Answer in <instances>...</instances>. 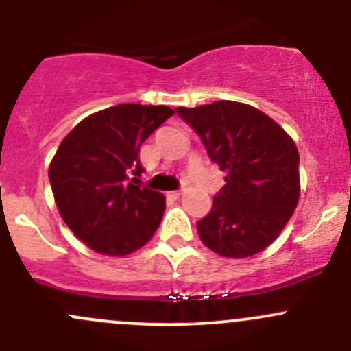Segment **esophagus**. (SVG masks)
<instances>
[{
    "mask_svg": "<svg viewBox=\"0 0 351 351\" xmlns=\"http://www.w3.org/2000/svg\"><path fill=\"white\" fill-rule=\"evenodd\" d=\"M168 195L171 198H180V197H182V192H178V190H176V192H169Z\"/></svg>",
    "mask_w": 351,
    "mask_h": 351,
    "instance_id": "34e87169",
    "label": "esophagus"
}]
</instances>
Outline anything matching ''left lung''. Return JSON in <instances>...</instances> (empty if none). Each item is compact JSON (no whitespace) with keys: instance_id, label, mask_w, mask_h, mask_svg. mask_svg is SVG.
Here are the masks:
<instances>
[{"instance_id":"1","label":"left lung","mask_w":351,"mask_h":351,"mask_svg":"<svg viewBox=\"0 0 351 351\" xmlns=\"http://www.w3.org/2000/svg\"><path fill=\"white\" fill-rule=\"evenodd\" d=\"M226 171L212 210L197 222L202 243L226 258H247L270 246L300 195L299 151L271 117L251 105L221 100L176 108Z\"/></svg>"}]
</instances>
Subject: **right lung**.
<instances>
[{
    "mask_svg": "<svg viewBox=\"0 0 351 351\" xmlns=\"http://www.w3.org/2000/svg\"><path fill=\"white\" fill-rule=\"evenodd\" d=\"M173 113L166 105L120 104L88 115L59 144L49 182L62 221L90 250L125 256L154 236L166 200L139 185V149Z\"/></svg>",
    "mask_w": 351,
    "mask_h": 351,
    "instance_id": "obj_1",
    "label": "right lung"
}]
</instances>
